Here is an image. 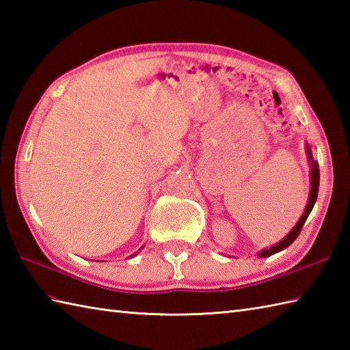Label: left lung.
<instances>
[{"label":"left lung","mask_w":350,"mask_h":350,"mask_svg":"<svg viewBox=\"0 0 350 350\" xmlns=\"http://www.w3.org/2000/svg\"><path fill=\"white\" fill-rule=\"evenodd\" d=\"M306 153H307V161H308V165H310V194H308V202H307V206H306V211H304L302 217L299 218L298 222H296V226L292 230H290L287 236L282 237V239L278 243L272 245V247L265 248L260 252H257V257H269L272 254H277V252H280L282 250H286L288 245H292L293 241L301 233V228L304 227V224H306L310 212L313 211L314 203L317 200L319 182H321V171H319V163L313 158V152H311V147L308 144H306Z\"/></svg>","instance_id":"obj_1"}]
</instances>
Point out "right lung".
<instances>
[{
	"instance_id": "obj_1",
	"label": "right lung",
	"mask_w": 350,
	"mask_h": 350,
	"mask_svg": "<svg viewBox=\"0 0 350 350\" xmlns=\"http://www.w3.org/2000/svg\"><path fill=\"white\" fill-rule=\"evenodd\" d=\"M141 248H143V247H141ZM141 248H139V250H141ZM137 254H138V252H135V254H132V257H133V256H137Z\"/></svg>"
}]
</instances>
